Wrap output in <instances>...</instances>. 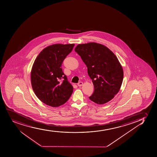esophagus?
Wrapping results in <instances>:
<instances>
[{
    "label": "esophagus",
    "instance_id": "esophagus-1",
    "mask_svg": "<svg viewBox=\"0 0 157 157\" xmlns=\"http://www.w3.org/2000/svg\"><path fill=\"white\" fill-rule=\"evenodd\" d=\"M77 84L78 86H81L83 85V82H78Z\"/></svg>",
    "mask_w": 157,
    "mask_h": 157
}]
</instances>
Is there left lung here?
I'll return each mask as SVG.
<instances>
[{
    "label": "left lung",
    "mask_w": 157,
    "mask_h": 157,
    "mask_svg": "<svg viewBox=\"0 0 157 157\" xmlns=\"http://www.w3.org/2000/svg\"><path fill=\"white\" fill-rule=\"evenodd\" d=\"M75 51L88 68L94 88L89 98L104 104L118 93L123 81V71L118 58L109 49L96 42L79 44Z\"/></svg>",
    "instance_id": "left-lung-1"
}]
</instances>
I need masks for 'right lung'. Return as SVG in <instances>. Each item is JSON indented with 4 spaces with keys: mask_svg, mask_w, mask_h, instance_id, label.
Masks as SVG:
<instances>
[{
    "mask_svg": "<svg viewBox=\"0 0 157 157\" xmlns=\"http://www.w3.org/2000/svg\"><path fill=\"white\" fill-rule=\"evenodd\" d=\"M74 46L54 44L48 46L34 61L30 73L33 89L37 98L48 106L57 107L62 105L73 93V86L68 81L61 66Z\"/></svg>",
    "mask_w": 157,
    "mask_h": 157,
    "instance_id": "right-lung-1",
    "label": "right lung"
}]
</instances>
